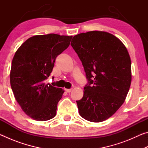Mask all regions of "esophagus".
Listing matches in <instances>:
<instances>
[{
	"label": "esophagus",
	"instance_id": "obj_1",
	"mask_svg": "<svg viewBox=\"0 0 148 148\" xmlns=\"http://www.w3.org/2000/svg\"><path fill=\"white\" fill-rule=\"evenodd\" d=\"M65 91H66L67 92H71L72 91V89H65Z\"/></svg>",
	"mask_w": 148,
	"mask_h": 148
}]
</instances>
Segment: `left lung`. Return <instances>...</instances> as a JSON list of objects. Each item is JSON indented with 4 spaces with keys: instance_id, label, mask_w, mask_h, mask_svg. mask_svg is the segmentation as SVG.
<instances>
[{
    "instance_id": "obj_1",
    "label": "left lung",
    "mask_w": 148,
    "mask_h": 148,
    "mask_svg": "<svg viewBox=\"0 0 148 148\" xmlns=\"http://www.w3.org/2000/svg\"><path fill=\"white\" fill-rule=\"evenodd\" d=\"M71 46L82 62L88 81L83 98L77 101L79 113L91 122H101L123 104L131 84L128 51L114 35L104 31L83 32Z\"/></svg>"
}]
</instances>
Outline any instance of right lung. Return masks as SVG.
Segmentation results:
<instances>
[{
	"label": "right lung",
	"mask_w": 148,
	"mask_h": 148,
	"mask_svg": "<svg viewBox=\"0 0 148 148\" xmlns=\"http://www.w3.org/2000/svg\"><path fill=\"white\" fill-rule=\"evenodd\" d=\"M72 38L56 34L36 35L27 39L14 55L10 71L12 91L23 111L34 120L47 121L56 116L64 91L46 84L44 80Z\"/></svg>",
	"instance_id": "1"
}]
</instances>
